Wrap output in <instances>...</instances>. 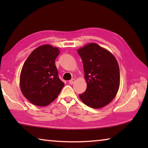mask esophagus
Segmentation results:
<instances>
[{
	"instance_id": "esophagus-1",
	"label": "esophagus",
	"mask_w": 148,
	"mask_h": 148,
	"mask_svg": "<svg viewBox=\"0 0 148 148\" xmlns=\"http://www.w3.org/2000/svg\"><path fill=\"white\" fill-rule=\"evenodd\" d=\"M75 82H76V79L73 78V79H72L70 80V81H69V84L72 85V84H74L75 83Z\"/></svg>"
}]
</instances>
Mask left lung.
<instances>
[{
	"instance_id": "1",
	"label": "left lung",
	"mask_w": 148,
	"mask_h": 148,
	"mask_svg": "<svg viewBox=\"0 0 148 148\" xmlns=\"http://www.w3.org/2000/svg\"><path fill=\"white\" fill-rule=\"evenodd\" d=\"M84 64L87 89L79 95L92 108L106 106L116 97L120 84L119 64L111 52L96 43H89L77 50Z\"/></svg>"
}]
</instances>
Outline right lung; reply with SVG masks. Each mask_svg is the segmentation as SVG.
<instances>
[{
	"label": "right lung",
	"mask_w": 148,
	"mask_h": 148,
	"mask_svg": "<svg viewBox=\"0 0 148 148\" xmlns=\"http://www.w3.org/2000/svg\"><path fill=\"white\" fill-rule=\"evenodd\" d=\"M59 53L58 47L44 44L33 50L24 62L20 74V89L23 96L34 105H49L64 86L59 78L55 64Z\"/></svg>",
	"instance_id": "1"
}]
</instances>
